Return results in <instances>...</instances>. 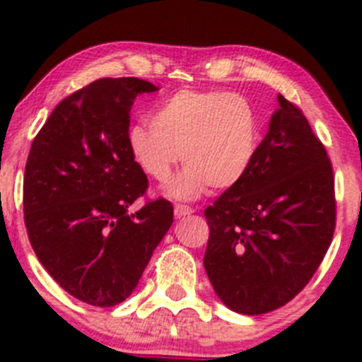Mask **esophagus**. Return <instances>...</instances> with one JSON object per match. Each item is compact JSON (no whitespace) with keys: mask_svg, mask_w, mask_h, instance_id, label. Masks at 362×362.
<instances>
[{"mask_svg":"<svg viewBox=\"0 0 362 362\" xmlns=\"http://www.w3.org/2000/svg\"><path fill=\"white\" fill-rule=\"evenodd\" d=\"M192 214V207L185 204H177L175 205V218H184V216Z\"/></svg>","mask_w":362,"mask_h":362,"instance_id":"esophagus-1","label":"esophagus"}]
</instances>
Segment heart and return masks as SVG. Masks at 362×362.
Returning a JSON list of instances; mask_svg holds the SVG:
<instances>
[{"instance_id": "obj_1", "label": "heart", "mask_w": 362, "mask_h": 362, "mask_svg": "<svg viewBox=\"0 0 362 362\" xmlns=\"http://www.w3.org/2000/svg\"><path fill=\"white\" fill-rule=\"evenodd\" d=\"M128 146L141 170L168 182L184 157L187 170L170 187L177 198L228 189L248 173L259 148V117L246 98L225 90L184 89L151 114V124L128 132Z\"/></svg>"}]
</instances>
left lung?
Listing matches in <instances>:
<instances>
[{"label": "left lung", "instance_id": "left-lung-1", "mask_svg": "<svg viewBox=\"0 0 362 362\" xmlns=\"http://www.w3.org/2000/svg\"><path fill=\"white\" fill-rule=\"evenodd\" d=\"M279 110L241 182L204 211V266L216 295L241 314L291 302L322 264L336 228L334 170L302 109Z\"/></svg>", "mask_w": 362, "mask_h": 362}]
</instances>
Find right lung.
<instances>
[{
    "instance_id": "right-lung-1",
    "label": "right lung",
    "mask_w": 362,
    "mask_h": 362,
    "mask_svg": "<svg viewBox=\"0 0 362 362\" xmlns=\"http://www.w3.org/2000/svg\"><path fill=\"white\" fill-rule=\"evenodd\" d=\"M153 90L141 78L94 80L57 105L30 148L28 239L60 288L89 305L128 298L173 223L165 198L128 212L148 191L128 146L130 110L137 94Z\"/></svg>"
}]
</instances>
